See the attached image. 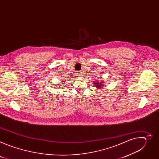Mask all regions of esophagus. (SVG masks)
<instances>
[{
	"label": "esophagus",
	"mask_w": 159,
	"mask_h": 159,
	"mask_svg": "<svg viewBox=\"0 0 159 159\" xmlns=\"http://www.w3.org/2000/svg\"><path fill=\"white\" fill-rule=\"evenodd\" d=\"M82 75V72H78L77 73V76H78V77H80Z\"/></svg>",
	"instance_id": "1"
}]
</instances>
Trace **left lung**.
Instances as JSON below:
<instances>
[{
  "mask_svg": "<svg viewBox=\"0 0 159 159\" xmlns=\"http://www.w3.org/2000/svg\"><path fill=\"white\" fill-rule=\"evenodd\" d=\"M94 84H96V87H97L98 88H101V87H102L101 86H102V84L101 82V83H98V82H95Z\"/></svg>",
  "mask_w": 159,
  "mask_h": 159,
  "instance_id": "left-lung-1",
  "label": "left lung"
}]
</instances>
